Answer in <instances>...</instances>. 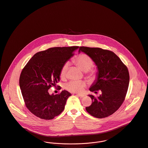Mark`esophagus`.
<instances>
[{
	"label": "esophagus",
	"mask_w": 148,
	"mask_h": 148,
	"mask_svg": "<svg viewBox=\"0 0 148 148\" xmlns=\"http://www.w3.org/2000/svg\"><path fill=\"white\" fill-rule=\"evenodd\" d=\"M77 95H78L81 98H83L84 97H85V95L83 94H77Z\"/></svg>",
	"instance_id": "obj_1"
}]
</instances>
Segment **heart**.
Returning a JSON list of instances; mask_svg holds the SVG:
<instances>
[{
    "instance_id": "b5f03b06",
    "label": "heart",
    "mask_w": 148,
    "mask_h": 148,
    "mask_svg": "<svg viewBox=\"0 0 148 148\" xmlns=\"http://www.w3.org/2000/svg\"><path fill=\"white\" fill-rule=\"evenodd\" d=\"M73 62L81 70L84 72L86 77L91 81H94L98 77V70L92 67L94 61L91 57L85 54H80L76 56L73 60ZM68 62H66L62 66L60 71V76L64 78L66 76ZM86 86V82L83 81H71L65 86L66 90L74 92H82L83 88Z\"/></svg>"
}]
</instances>
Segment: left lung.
I'll use <instances>...</instances> for the list:
<instances>
[{
	"instance_id": "8db88e82",
	"label": "left lung",
	"mask_w": 148,
	"mask_h": 148,
	"mask_svg": "<svg viewBox=\"0 0 148 148\" xmlns=\"http://www.w3.org/2000/svg\"><path fill=\"white\" fill-rule=\"evenodd\" d=\"M81 51L92 58L98 70L97 79L90 91H101L99 97L88 95L92 104L86 110L97 118L108 117L115 112L125 100L130 83L128 68L112 51L86 47H79V52Z\"/></svg>"
}]
</instances>
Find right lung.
Instances as JSON below:
<instances>
[{"instance_id": "right-lung-1", "label": "right lung", "mask_w": 148, "mask_h": 148, "mask_svg": "<svg viewBox=\"0 0 148 148\" xmlns=\"http://www.w3.org/2000/svg\"><path fill=\"white\" fill-rule=\"evenodd\" d=\"M78 48L54 47L37 52L23 69L20 87L25 104L33 115L51 120L64 111L66 100L71 94L62 90L50 95L48 90L60 81L62 66Z\"/></svg>"}]
</instances>
